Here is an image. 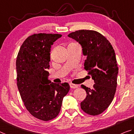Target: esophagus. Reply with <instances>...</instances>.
<instances>
[{
    "mask_svg": "<svg viewBox=\"0 0 134 134\" xmlns=\"http://www.w3.org/2000/svg\"><path fill=\"white\" fill-rule=\"evenodd\" d=\"M69 86H70V87L72 88H75L78 87V85H77V84H73L71 83L69 84Z\"/></svg>",
    "mask_w": 134,
    "mask_h": 134,
    "instance_id": "1",
    "label": "esophagus"
}]
</instances>
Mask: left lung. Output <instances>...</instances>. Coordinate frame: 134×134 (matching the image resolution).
Segmentation results:
<instances>
[{"label":"left lung","mask_w":134,"mask_h":134,"mask_svg":"<svg viewBox=\"0 0 134 134\" xmlns=\"http://www.w3.org/2000/svg\"><path fill=\"white\" fill-rule=\"evenodd\" d=\"M68 36L81 45L87 56L84 69L94 81L92 89L81 85L87 94L81 108L88 114L97 116L108 107L116 93L119 68L114 50L105 37L94 30H77Z\"/></svg>","instance_id":"obj_1"}]
</instances>
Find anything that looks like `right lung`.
Here are the masks:
<instances>
[{"mask_svg": "<svg viewBox=\"0 0 134 134\" xmlns=\"http://www.w3.org/2000/svg\"><path fill=\"white\" fill-rule=\"evenodd\" d=\"M61 36L32 35L23 43L16 60L17 87L24 106L33 116L43 121L58 116L70 88L68 83L55 84L47 80L51 46Z\"/></svg>", "mask_w": 134, "mask_h": 134, "instance_id": "add662e5", "label": "right lung"}]
</instances>
